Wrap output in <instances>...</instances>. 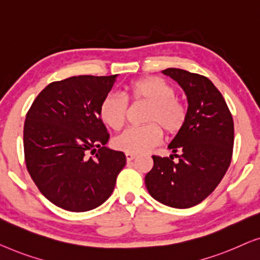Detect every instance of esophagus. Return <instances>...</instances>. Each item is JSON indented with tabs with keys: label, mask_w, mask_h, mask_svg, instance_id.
I'll use <instances>...</instances> for the list:
<instances>
[{
	"label": "esophagus",
	"mask_w": 260,
	"mask_h": 260,
	"mask_svg": "<svg viewBox=\"0 0 260 260\" xmlns=\"http://www.w3.org/2000/svg\"><path fill=\"white\" fill-rule=\"evenodd\" d=\"M137 154H133V153H126V159H127V161H133V160L137 158Z\"/></svg>",
	"instance_id": "1"
}]
</instances>
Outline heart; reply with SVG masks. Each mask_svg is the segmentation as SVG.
<instances>
[{
    "label": "heart",
    "mask_w": 260,
    "mask_h": 260,
    "mask_svg": "<svg viewBox=\"0 0 260 260\" xmlns=\"http://www.w3.org/2000/svg\"><path fill=\"white\" fill-rule=\"evenodd\" d=\"M175 88L158 76L137 79L125 87V96L133 102L149 105L145 114L147 125L129 127L113 141L119 151L141 154L158 146L162 139V129L173 135L182 129L188 115V108L175 96ZM121 95L109 93L100 105L101 120L109 128L119 131L125 125L128 104Z\"/></svg>",
    "instance_id": "heart-1"
}]
</instances>
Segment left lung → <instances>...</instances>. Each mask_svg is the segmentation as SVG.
<instances>
[{
    "instance_id": "left-lung-1",
    "label": "left lung",
    "mask_w": 260,
    "mask_h": 260,
    "mask_svg": "<svg viewBox=\"0 0 260 260\" xmlns=\"http://www.w3.org/2000/svg\"><path fill=\"white\" fill-rule=\"evenodd\" d=\"M164 74L185 90L188 115L168 145L170 158L153 155L145 184L153 198L167 206L188 208L207 198L231 164L235 125L225 99L206 76L167 68ZM174 155L179 162H173Z\"/></svg>"
}]
</instances>
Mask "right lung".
<instances>
[{"label": "right lung", "instance_id": "obj_1", "mask_svg": "<svg viewBox=\"0 0 260 260\" xmlns=\"http://www.w3.org/2000/svg\"><path fill=\"white\" fill-rule=\"evenodd\" d=\"M116 75H80L49 83L25 115V166L40 192L56 206L86 212L111 197L126 165L105 147L109 133L100 105Z\"/></svg>", "mask_w": 260, "mask_h": 260}]
</instances>
